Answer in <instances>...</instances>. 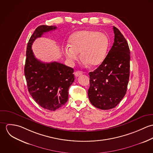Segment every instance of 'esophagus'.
Returning a JSON list of instances; mask_svg holds the SVG:
<instances>
[{
    "label": "esophagus",
    "mask_w": 153,
    "mask_h": 153,
    "mask_svg": "<svg viewBox=\"0 0 153 153\" xmlns=\"http://www.w3.org/2000/svg\"><path fill=\"white\" fill-rule=\"evenodd\" d=\"M75 76H76V77H78V76H79V75H82L83 74V72H82V71H76L75 72Z\"/></svg>",
    "instance_id": "esophagus-1"
}]
</instances>
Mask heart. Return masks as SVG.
Segmentation results:
<instances>
[{"label": "heart", "instance_id": "b5f03b06", "mask_svg": "<svg viewBox=\"0 0 153 153\" xmlns=\"http://www.w3.org/2000/svg\"><path fill=\"white\" fill-rule=\"evenodd\" d=\"M69 46L64 49L66 58L70 61L81 57L85 64L98 65L105 59L108 46L109 39L102 32L94 30H82L74 33L69 39Z\"/></svg>", "mask_w": 153, "mask_h": 153}]
</instances>
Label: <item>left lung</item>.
Masks as SVG:
<instances>
[{
    "mask_svg": "<svg viewBox=\"0 0 153 153\" xmlns=\"http://www.w3.org/2000/svg\"><path fill=\"white\" fill-rule=\"evenodd\" d=\"M113 30L114 42L108 55L98 68L89 73V100L94 107L104 110L115 107L122 100L130 77L128 44L116 27Z\"/></svg>",
    "mask_w": 153,
    "mask_h": 153,
    "instance_id": "1",
    "label": "left lung"
}]
</instances>
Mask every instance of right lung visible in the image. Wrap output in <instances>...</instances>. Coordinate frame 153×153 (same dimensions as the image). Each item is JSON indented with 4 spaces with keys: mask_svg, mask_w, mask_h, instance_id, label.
<instances>
[{
    "mask_svg": "<svg viewBox=\"0 0 153 153\" xmlns=\"http://www.w3.org/2000/svg\"><path fill=\"white\" fill-rule=\"evenodd\" d=\"M56 26L41 25L30 38L27 45L24 73L29 94L45 109L55 111L68 100V89L75 79L73 68L57 62L44 63L37 59L32 50L35 40Z\"/></svg>",
    "mask_w": 153,
    "mask_h": 153,
    "instance_id": "right-lung-1",
    "label": "right lung"
}]
</instances>
